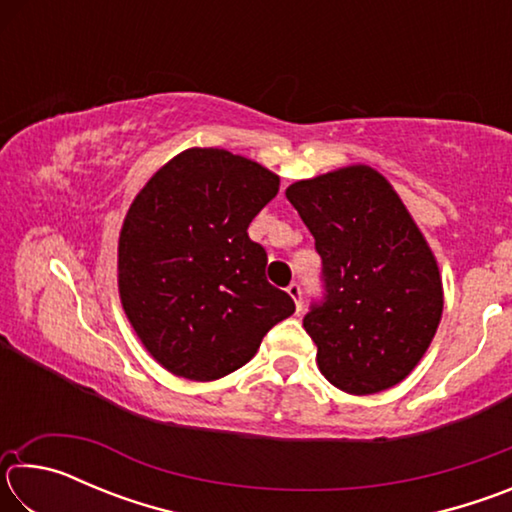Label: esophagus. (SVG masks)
I'll use <instances>...</instances> for the list:
<instances>
[{
    "label": "esophagus",
    "instance_id": "1",
    "mask_svg": "<svg viewBox=\"0 0 512 512\" xmlns=\"http://www.w3.org/2000/svg\"><path fill=\"white\" fill-rule=\"evenodd\" d=\"M289 296L293 298V302H296V311H302V287L298 282H293V284H289Z\"/></svg>",
    "mask_w": 512,
    "mask_h": 512
}]
</instances>
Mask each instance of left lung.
I'll return each mask as SVG.
<instances>
[{
    "instance_id": "8db88e82",
    "label": "left lung",
    "mask_w": 512,
    "mask_h": 512,
    "mask_svg": "<svg viewBox=\"0 0 512 512\" xmlns=\"http://www.w3.org/2000/svg\"><path fill=\"white\" fill-rule=\"evenodd\" d=\"M287 198L323 259V302L302 320L320 372L350 395L400 384L443 316V280L427 239L368 164L298 180Z\"/></svg>"
}]
</instances>
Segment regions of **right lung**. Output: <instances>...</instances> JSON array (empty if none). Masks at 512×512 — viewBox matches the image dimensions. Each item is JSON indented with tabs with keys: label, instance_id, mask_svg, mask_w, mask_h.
<instances>
[{
	"label": "right lung",
	"instance_id": "1",
	"mask_svg": "<svg viewBox=\"0 0 512 512\" xmlns=\"http://www.w3.org/2000/svg\"><path fill=\"white\" fill-rule=\"evenodd\" d=\"M280 178L225 149H187L144 185L119 232V298L144 348L192 381L255 357L296 305L266 280L248 225Z\"/></svg>",
	"mask_w": 512,
	"mask_h": 512
}]
</instances>
